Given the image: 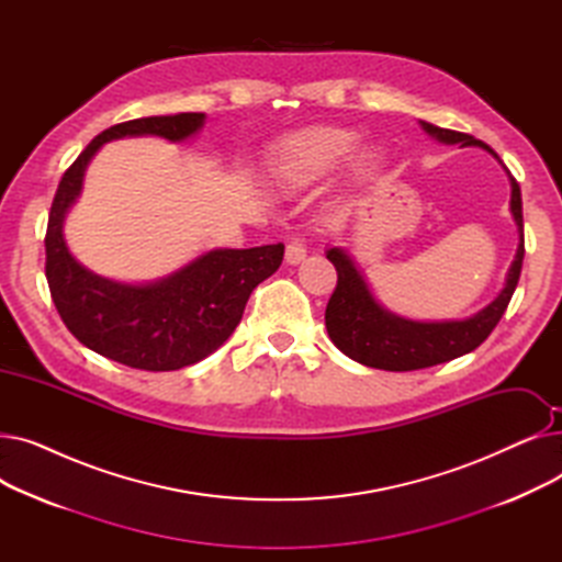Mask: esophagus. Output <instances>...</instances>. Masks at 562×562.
I'll list each match as a JSON object with an SVG mask.
<instances>
[{
    "mask_svg": "<svg viewBox=\"0 0 562 562\" xmlns=\"http://www.w3.org/2000/svg\"><path fill=\"white\" fill-rule=\"evenodd\" d=\"M307 257V244H305V239H291L289 244H286V250H284V259H286V263H291V266H296V263H301L303 259Z\"/></svg>",
    "mask_w": 562,
    "mask_h": 562,
    "instance_id": "obj_1",
    "label": "esophagus"
}]
</instances>
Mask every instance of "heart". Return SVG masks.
Here are the masks:
<instances>
[{"mask_svg":"<svg viewBox=\"0 0 562 562\" xmlns=\"http://www.w3.org/2000/svg\"><path fill=\"white\" fill-rule=\"evenodd\" d=\"M356 145V134L335 127H314L289 138L278 157L284 180L312 182L335 170Z\"/></svg>","mask_w":562,"mask_h":562,"instance_id":"1","label":"heart"}]
</instances>
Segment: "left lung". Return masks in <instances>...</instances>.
<instances>
[{"mask_svg": "<svg viewBox=\"0 0 562 562\" xmlns=\"http://www.w3.org/2000/svg\"><path fill=\"white\" fill-rule=\"evenodd\" d=\"M422 127L441 143H460L462 147L481 145L498 159V155L490 145L474 136L453 130H441L424 121ZM510 187V212L519 229V248L508 271L504 291L498 293V299L494 303H490L485 310H481L471 318L441 323H419L401 318L387 312L373 299V293L369 291L362 273L358 271L356 261H352L341 248L328 250V259L337 269V286L326 307V328L333 344L344 352V356L373 369L415 371L456 360L464 356V352L479 348L490 337V333L496 328V323L504 316L513 299L524 261L521 191L513 175Z\"/></svg>", "mask_w": 562, "mask_h": 562, "instance_id": "obj_1", "label": "left lung"}]
</instances>
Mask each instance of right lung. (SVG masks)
<instances>
[{"mask_svg": "<svg viewBox=\"0 0 562 562\" xmlns=\"http://www.w3.org/2000/svg\"><path fill=\"white\" fill-rule=\"evenodd\" d=\"M204 113L136 117L98 134L58 182L45 234V276L66 328L100 356L143 371H175L212 356L239 326L252 289L282 263L284 246L212 250L153 284L100 278L70 255L64 218L88 161L106 140L155 134L184 140Z\"/></svg>", "mask_w": 562, "mask_h": 562, "instance_id": "right-lung-1", "label": "right lung"}]
</instances>
